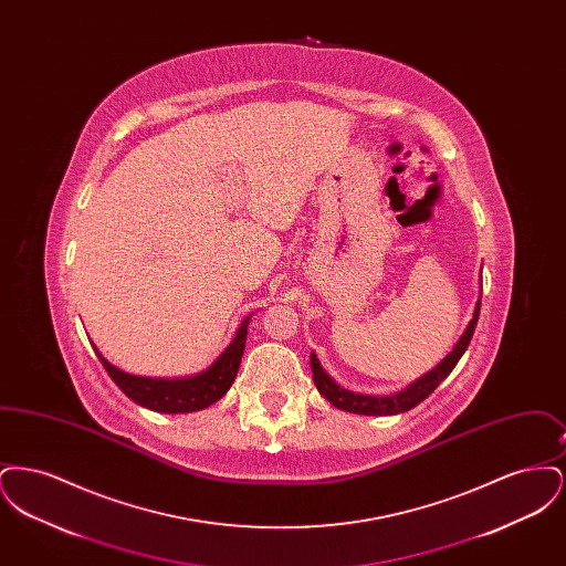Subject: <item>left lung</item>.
Returning a JSON list of instances; mask_svg holds the SVG:
<instances>
[{"label":"left lung","instance_id":"left-lung-1","mask_svg":"<svg viewBox=\"0 0 566 566\" xmlns=\"http://www.w3.org/2000/svg\"><path fill=\"white\" fill-rule=\"evenodd\" d=\"M480 305L482 298H478L475 310H473V318L467 324L464 333L460 335L452 352L437 365L432 367L429 374L418 377L416 381H411L409 386H405L403 390L395 392V395H386V397H374V395H360V392H352L346 390L344 386H339L333 377L328 376L316 356V352L310 354V365H312V374H314V384L318 388V392L331 405H335L337 409L350 411V413H363V416H395V413H403L409 411L411 407L422 403L432 390L452 374V369L457 367L460 356L469 348L471 337L475 333L478 318H480Z\"/></svg>","mask_w":566,"mask_h":566}]
</instances>
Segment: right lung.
<instances>
[{
	"label": "right lung",
	"instance_id": "add662e5",
	"mask_svg": "<svg viewBox=\"0 0 566 566\" xmlns=\"http://www.w3.org/2000/svg\"><path fill=\"white\" fill-rule=\"evenodd\" d=\"M252 314L243 318L235 331L233 342L216 358L214 363L203 369L201 374L189 377H144L125 374L123 369L114 367L109 360L102 356L95 344L93 350L102 365L106 367L112 381L137 405L159 411V413H190L214 405L218 399L227 395L231 384L235 381L240 363H242L245 335Z\"/></svg>",
	"mask_w": 566,
	"mask_h": 566
}]
</instances>
